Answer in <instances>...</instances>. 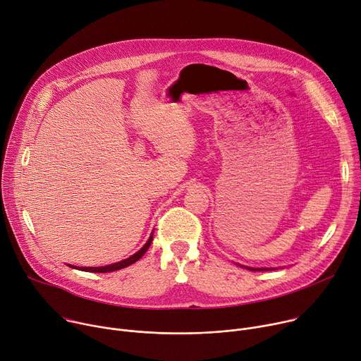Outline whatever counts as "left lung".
<instances>
[{
    "instance_id": "8db88e82",
    "label": "left lung",
    "mask_w": 361,
    "mask_h": 361,
    "mask_svg": "<svg viewBox=\"0 0 361 361\" xmlns=\"http://www.w3.org/2000/svg\"><path fill=\"white\" fill-rule=\"evenodd\" d=\"M245 268L249 271H269V268H247V267H245Z\"/></svg>"
}]
</instances>
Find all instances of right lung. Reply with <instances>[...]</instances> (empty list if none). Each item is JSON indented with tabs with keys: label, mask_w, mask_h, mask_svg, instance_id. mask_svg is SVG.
I'll use <instances>...</instances> for the list:
<instances>
[{
	"label": "right lung",
	"mask_w": 361,
	"mask_h": 361,
	"mask_svg": "<svg viewBox=\"0 0 361 361\" xmlns=\"http://www.w3.org/2000/svg\"><path fill=\"white\" fill-rule=\"evenodd\" d=\"M151 242H152V233H151V236H149V239L147 240V243L137 252V253H134L133 256H129L128 259H123V260H121V262H118V264H112V265H108V267H97V268H82V267H78L76 269H79V271H85V272H99V274H105V272H114V271H119V269H122V268H126V267H129V265H133V264H135L137 260H140L142 256H144V253L148 250V247H149V245H151ZM69 267H72V265H69ZM72 268H75V267H72Z\"/></svg>",
	"instance_id": "obj_1"
}]
</instances>
